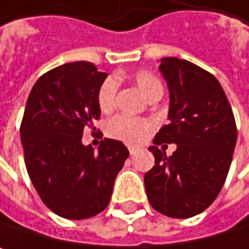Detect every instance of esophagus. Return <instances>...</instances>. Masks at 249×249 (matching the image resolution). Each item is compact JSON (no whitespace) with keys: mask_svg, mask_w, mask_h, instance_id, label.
Wrapping results in <instances>:
<instances>
[{"mask_svg":"<svg viewBox=\"0 0 249 249\" xmlns=\"http://www.w3.org/2000/svg\"><path fill=\"white\" fill-rule=\"evenodd\" d=\"M128 150H130V155H131V156L136 155V149H134V147H128Z\"/></svg>","mask_w":249,"mask_h":249,"instance_id":"1","label":"esophagus"}]
</instances>
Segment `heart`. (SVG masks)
Wrapping results in <instances>:
<instances>
[{"label": "heart", "mask_w": 249, "mask_h": 249, "mask_svg": "<svg viewBox=\"0 0 249 249\" xmlns=\"http://www.w3.org/2000/svg\"><path fill=\"white\" fill-rule=\"evenodd\" d=\"M134 81L140 87V90L152 97L155 94H162L163 87L159 78L149 71H137L134 74ZM118 90V81L115 77H107L97 90V106L102 112H110L115 106ZM150 130V122L142 118H134L128 115H116L106 124V133L109 137L125 142L130 144L140 143Z\"/></svg>", "instance_id": "b5f03b06"}]
</instances>
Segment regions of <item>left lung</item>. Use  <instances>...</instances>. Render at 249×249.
<instances>
[{
  "label": "left lung",
  "mask_w": 249,
  "mask_h": 249,
  "mask_svg": "<svg viewBox=\"0 0 249 249\" xmlns=\"http://www.w3.org/2000/svg\"><path fill=\"white\" fill-rule=\"evenodd\" d=\"M159 71L169 89V124L149 147L155 166L144 175L155 210L187 219L204 212L219 196L236 144V124L217 78L198 65L175 56L162 58ZM177 144L172 157L158 145Z\"/></svg>",
  "instance_id": "obj_1"
}]
</instances>
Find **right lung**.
Masks as SVG:
<instances>
[{"instance_id":"add662e5","label":"right lung","mask_w":249,"mask_h":249,"mask_svg":"<svg viewBox=\"0 0 249 249\" xmlns=\"http://www.w3.org/2000/svg\"><path fill=\"white\" fill-rule=\"evenodd\" d=\"M107 77L91 62L77 61L43 74L33 86L20 127L27 174L55 214L81 220L106 209L128 149L105 139L97 152L81 142L100 118L97 90Z\"/></svg>"}]
</instances>
